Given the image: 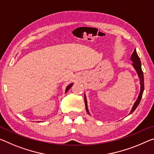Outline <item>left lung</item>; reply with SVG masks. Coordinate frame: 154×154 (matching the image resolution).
Masks as SVG:
<instances>
[{
	"instance_id": "left-lung-1",
	"label": "left lung",
	"mask_w": 154,
	"mask_h": 154,
	"mask_svg": "<svg viewBox=\"0 0 154 154\" xmlns=\"http://www.w3.org/2000/svg\"><path fill=\"white\" fill-rule=\"evenodd\" d=\"M130 59H131V60L132 61V62H133V63H132V66H133L134 69L136 70L137 74H138V75L139 79H140V94H139V95L138 96V98H137L136 101L135 102V103L134 104L133 107H132L131 112H129V115L131 114V113L134 112L135 109H136L137 108V107L138 106L139 103H140V102L141 100L142 96H143V91H144V75H143V71H142L141 62H140V58L138 57V54H137L136 49H134V52L132 53L131 58H130ZM85 107H86V110H87V113H88L89 114H90V113H89V109H88L87 97H86V95H85Z\"/></svg>"
}]
</instances>
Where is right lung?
<instances>
[{"mask_svg": "<svg viewBox=\"0 0 154 154\" xmlns=\"http://www.w3.org/2000/svg\"><path fill=\"white\" fill-rule=\"evenodd\" d=\"M73 84H74V83H71V84H69V85H68V86H67V87H66V89H65V94H67V91H69V89L71 88V87H72Z\"/></svg>", "mask_w": 154, "mask_h": 154, "instance_id": "1", "label": "right lung"}]
</instances>
